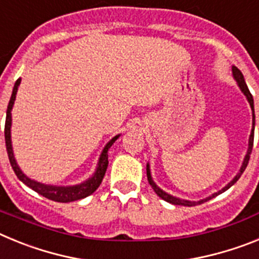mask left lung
<instances>
[{"mask_svg":"<svg viewBox=\"0 0 259 259\" xmlns=\"http://www.w3.org/2000/svg\"><path fill=\"white\" fill-rule=\"evenodd\" d=\"M232 75L233 77H235V80L237 81V85L240 87V89H241V92L245 95L246 100H248L249 105H250L251 107V111H253V128H251V132H250V136H249V144H248V152H246L245 154V158H244V162H242L241 167H240V171L237 172V175L233 178L232 180H231L230 183H228L224 188H222L221 191H218L217 193L211 194V196H209V197L203 198V200H200V201H188V200H180V198L178 197H174V196H171V194L166 193L164 191H162L159 187H158L157 184H155L154 182H153L152 179V175H150V167H149V163L146 164V176H148V182H149V184L152 185V188L154 189L155 193L159 196V197L162 198V200L167 201V202L172 203V205H182V206H196V205H201V203L206 202V201L211 200L212 197H215V196H218V194L223 193V192L227 191L228 188H231L235 183L237 182V180L240 179V176L242 175V172L245 171L246 166H248V162H249V158H250V154H251V149H253V141H254V124H255V115H254V101H253V96H251V93L249 92L248 89V85H246L245 83V79H244V75L241 74V71L239 70V68L236 67V66H232Z\"/></svg>","mask_w":259,"mask_h":259,"instance_id":"1","label":"left lung"}]
</instances>
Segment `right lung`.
Here are the masks:
<instances>
[{"label":"right lung","mask_w":259,"mask_h":259,"mask_svg":"<svg viewBox=\"0 0 259 259\" xmlns=\"http://www.w3.org/2000/svg\"><path fill=\"white\" fill-rule=\"evenodd\" d=\"M22 79H18L14 84L13 93H11L10 101H9L8 110H6V122H5V143H6V150H8L9 161H10L11 167H13L14 172L18 176V179L20 182H23L27 187H29L31 189H33L35 192H37L38 194L44 196V197L49 198L52 201H56V202H72V201L81 200V198L88 197L89 194H92L96 189L100 187L102 179H104L105 172H106L107 164V152H109L110 146L115 143V140L119 137L115 136L113 137L109 143L105 145L104 150H102L101 155H100V159H98L97 168H96L95 174H93L88 180L80 183L76 185H68V187H57V185H49V184H42V183H38L36 180L29 179L28 176L24 175L22 172V170L18 166L17 161H15V157H14L13 153V145H11V110H13L14 101H15V97H17L18 87H19Z\"/></svg>","instance_id":"right-lung-1"}]
</instances>
